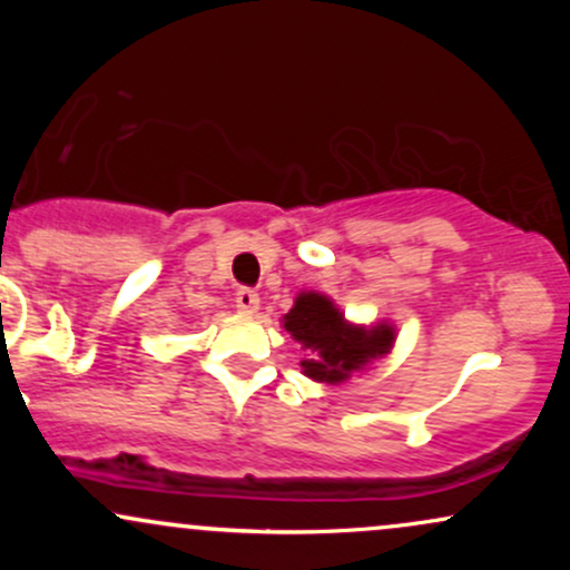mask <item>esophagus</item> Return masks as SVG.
<instances>
[{
	"instance_id": "34e87169",
	"label": "esophagus",
	"mask_w": 570,
	"mask_h": 570,
	"mask_svg": "<svg viewBox=\"0 0 570 570\" xmlns=\"http://www.w3.org/2000/svg\"><path fill=\"white\" fill-rule=\"evenodd\" d=\"M235 307H238L240 313H248V316H252V313L259 311V294L244 286V289L235 292Z\"/></svg>"
}]
</instances>
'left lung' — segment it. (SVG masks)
Returning a JSON list of instances; mask_svg holds the SVG:
<instances>
[{
  "label": "left lung",
  "mask_w": 570,
  "mask_h": 570,
  "mask_svg": "<svg viewBox=\"0 0 570 570\" xmlns=\"http://www.w3.org/2000/svg\"><path fill=\"white\" fill-rule=\"evenodd\" d=\"M284 330L307 351L299 362L305 375L330 385L348 381L353 372L385 356L396 340L391 324H348L340 307L318 292L297 294L294 307L284 316Z\"/></svg>",
  "instance_id": "obj_1"
}]
</instances>
